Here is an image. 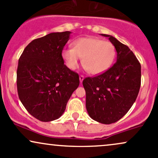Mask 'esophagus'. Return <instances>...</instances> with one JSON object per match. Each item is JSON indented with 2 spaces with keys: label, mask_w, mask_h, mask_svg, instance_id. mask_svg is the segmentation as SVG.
Returning a JSON list of instances; mask_svg holds the SVG:
<instances>
[{
  "label": "esophagus",
  "mask_w": 158,
  "mask_h": 158,
  "mask_svg": "<svg viewBox=\"0 0 158 158\" xmlns=\"http://www.w3.org/2000/svg\"><path fill=\"white\" fill-rule=\"evenodd\" d=\"M84 76L83 75H80L79 76V81H80V82H82V81L84 80Z\"/></svg>",
  "instance_id": "1"
}]
</instances>
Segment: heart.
I'll list each match as a JSON object with an SVG mask.
<instances>
[{"mask_svg":"<svg viewBox=\"0 0 158 158\" xmlns=\"http://www.w3.org/2000/svg\"><path fill=\"white\" fill-rule=\"evenodd\" d=\"M73 48H65L62 56L70 69L77 68L80 58L85 69L92 75H99L107 71L116 56L114 45L95 37L78 38L72 43Z\"/></svg>","mask_w":158,"mask_h":158,"instance_id":"1","label":"heart"}]
</instances>
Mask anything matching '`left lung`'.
<instances>
[{"mask_svg":"<svg viewBox=\"0 0 158 158\" xmlns=\"http://www.w3.org/2000/svg\"><path fill=\"white\" fill-rule=\"evenodd\" d=\"M109 37L117 52V61L104 73L87 77L82 85L86 92V109L92 119L110 124L127 114L135 102L140 87L141 67L128 46L113 36Z\"/></svg>","mask_w":158,"mask_h":158,"instance_id":"obj_1","label":"left lung"}]
</instances>
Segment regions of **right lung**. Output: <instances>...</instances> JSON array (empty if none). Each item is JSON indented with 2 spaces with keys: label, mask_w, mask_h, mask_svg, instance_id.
Wrapping results in <instances>:
<instances>
[{
  "label": "right lung",
  "mask_w": 158,
  "mask_h": 158,
  "mask_svg": "<svg viewBox=\"0 0 158 158\" xmlns=\"http://www.w3.org/2000/svg\"><path fill=\"white\" fill-rule=\"evenodd\" d=\"M71 33L54 32L34 40L19 59V98L28 113L41 121L59 118L79 85V75L64 64L62 56Z\"/></svg>",
  "instance_id": "add662e5"
}]
</instances>
